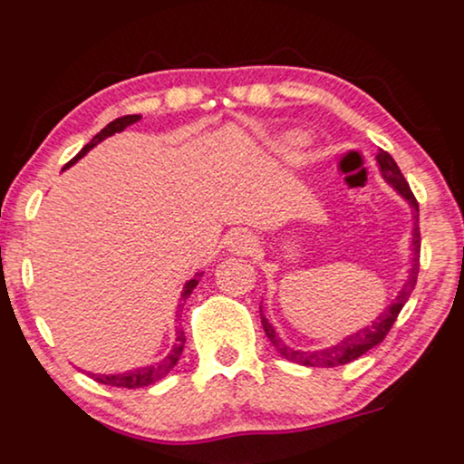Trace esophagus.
<instances>
[{
	"instance_id": "34e87169",
	"label": "esophagus",
	"mask_w": 464,
	"mask_h": 464,
	"mask_svg": "<svg viewBox=\"0 0 464 464\" xmlns=\"http://www.w3.org/2000/svg\"><path fill=\"white\" fill-rule=\"evenodd\" d=\"M226 247H227V252H232V254L247 256L256 249V238H254V234L247 230H234L227 234Z\"/></svg>"
}]
</instances>
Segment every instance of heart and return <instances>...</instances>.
<instances>
[{
	"instance_id": "b5f03b06",
	"label": "heart",
	"mask_w": 464,
	"mask_h": 464,
	"mask_svg": "<svg viewBox=\"0 0 464 464\" xmlns=\"http://www.w3.org/2000/svg\"><path fill=\"white\" fill-rule=\"evenodd\" d=\"M308 145H310L308 134H304V132H286V134H282L280 139H277L276 151H277V154L285 156V158H297L304 150H306Z\"/></svg>"
}]
</instances>
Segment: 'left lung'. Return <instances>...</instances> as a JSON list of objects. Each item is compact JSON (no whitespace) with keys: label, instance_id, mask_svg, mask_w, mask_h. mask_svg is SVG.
<instances>
[{"label":"left lung","instance_id":"left-lung-1","mask_svg":"<svg viewBox=\"0 0 464 464\" xmlns=\"http://www.w3.org/2000/svg\"><path fill=\"white\" fill-rule=\"evenodd\" d=\"M375 160H378L380 173H382L384 182L389 184V187H393L395 193L400 195V198L404 199L412 210V266L411 271H408L404 286H401V291L397 293L393 302L384 308V313H380L378 317H375V321H372V325H364V328L352 332V334H347L345 339L336 343V345L324 347V350H314V352H302V350H295V347H288L286 343L282 341V336L277 334L274 325H271V321L265 317L263 306H260V319H263V328L266 332V336H269V341L274 343L277 353L285 356L286 361L304 364V367H339V364L356 361V358H361L362 353L373 350L375 345H380V343L384 341L386 332H389L391 325L395 324L397 314H400V310L404 308L408 297H411L412 288L417 285L419 247H421V237H419V204L415 195L411 193V187H408L404 176H401L400 167H397L393 156L386 154L384 150H380L378 156H375Z\"/></svg>","mask_w":464,"mask_h":464}]
</instances>
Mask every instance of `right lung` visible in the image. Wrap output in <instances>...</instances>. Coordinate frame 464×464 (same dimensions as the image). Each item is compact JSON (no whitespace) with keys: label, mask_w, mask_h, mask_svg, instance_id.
Listing matches in <instances>:
<instances>
[{"label":"right lung","mask_w":464,"mask_h":464,"mask_svg":"<svg viewBox=\"0 0 464 464\" xmlns=\"http://www.w3.org/2000/svg\"><path fill=\"white\" fill-rule=\"evenodd\" d=\"M139 119H140V114H128V117L114 119V121L108 123L100 134L92 136L91 143H86L84 147H82L80 154L75 156L71 162H67V165H64V169L71 167V165H75V162H78L82 156H86V151H91L92 147H95L97 143H102L103 139H108V136H112V134H117V132H123L125 128H130V125L139 121ZM201 274H204V271H198V274L190 277V280H187V285H184L182 293H179V297H178V313L176 314H179V310H182L184 302H187V297L190 295V293H193V288L198 286ZM184 343H187L184 330L178 328L176 330V343H173L171 352H169L167 356L162 358V361H158L154 364H147V367H136V369H132V372H125V373H111V375L91 373V375L100 384L119 386V389H143V386H150V384L158 382V380H162L169 372H171L173 367H176V362L179 361V353H182V350H184Z\"/></svg>","instance_id":"right-lung-1"}]
</instances>
